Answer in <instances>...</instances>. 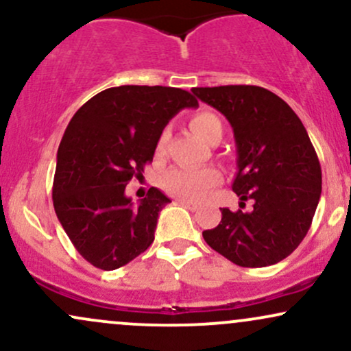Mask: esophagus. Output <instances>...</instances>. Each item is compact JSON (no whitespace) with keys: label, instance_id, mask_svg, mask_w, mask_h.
<instances>
[{"label":"esophagus","instance_id":"obj_1","mask_svg":"<svg viewBox=\"0 0 351 351\" xmlns=\"http://www.w3.org/2000/svg\"><path fill=\"white\" fill-rule=\"evenodd\" d=\"M183 206H186L188 209H191V211H196L198 209V203H193V201H186V199H178Z\"/></svg>","mask_w":351,"mask_h":351}]
</instances>
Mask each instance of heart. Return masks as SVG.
I'll use <instances>...</instances> for the list:
<instances>
[{
  "mask_svg": "<svg viewBox=\"0 0 351 351\" xmlns=\"http://www.w3.org/2000/svg\"><path fill=\"white\" fill-rule=\"evenodd\" d=\"M189 127L201 140L209 138L215 128H221V120L211 112H198L189 119ZM167 132L160 135L156 143V155H162L167 147ZM223 181V175L216 168H173L165 173L162 178V186L168 195L176 196L180 199L198 201L204 193L217 186Z\"/></svg>",
  "mask_w": 351,
  "mask_h": 351,
  "instance_id": "heart-1",
  "label": "heart"
}]
</instances>
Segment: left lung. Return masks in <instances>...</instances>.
I'll list each match as a JSON object with an SVG mask.
<instances>
[{
	"label": "left lung",
	"instance_id": "obj_1",
	"mask_svg": "<svg viewBox=\"0 0 351 351\" xmlns=\"http://www.w3.org/2000/svg\"><path fill=\"white\" fill-rule=\"evenodd\" d=\"M234 130L237 175L232 191L252 211L221 209L203 231L209 247L241 267L280 263L307 236L322 193V168L304 123L279 95L257 86L195 87Z\"/></svg>",
	"mask_w": 351,
	"mask_h": 351
}]
</instances>
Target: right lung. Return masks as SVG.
<instances>
[{
  "label": "right lung",
  "instance_id": "add662e5",
  "mask_svg": "<svg viewBox=\"0 0 351 351\" xmlns=\"http://www.w3.org/2000/svg\"><path fill=\"white\" fill-rule=\"evenodd\" d=\"M196 106L183 88L120 86L99 92L72 117L58 150L52 203L71 243L94 267L114 271L150 247L170 198L150 188L134 206L125 186L152 163L167 123Z\"/></svg>",
  "mask_w": 351,
  "mask_h": 351
}]
</instances>
